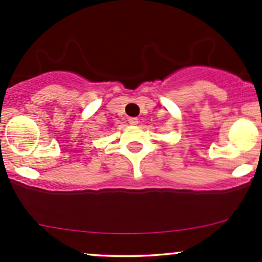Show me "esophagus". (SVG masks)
<instances>
[{"label": "esophagus", "mask_w": 262, "mask_h": 262, "mask_svg": "<svg viewBox=\"0 0 262 262\" xmlns=\"http://www.w3.org/2000/svg\"><path fill=\"white\" fill-rule=\"evenodd\" d=\"M128 122H129V124L135 125V124H138V122H139V119L135 118V117H130V118L128 119Z\"/></svg>", "instance_id": "esophagus-1"}]
</instances>
